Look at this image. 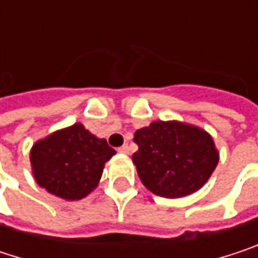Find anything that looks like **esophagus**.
<instances>
[{"instance_id": "1", "label": "esophagus", "mask_w": 258, "mask_h": 258, "mask_svg": "<svg viewBox=\"0 0 258 258\" xmlns=\"http://www.w3.org/2000/svg\"><path fill=\"white\" fill-rule=\"evenodd\" d=\"M119 152H122V154H128V152H130L128 145H122V146L119 148Z\"/></svg>"}]
</instances>
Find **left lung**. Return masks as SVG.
Wrapping results in <instances>:
<instances>
[{
  "label": "left lung",
  "instance_id": "left-lung-1",
  "mask_svg": "<svg viewBox=\"0 0 258 258\" xmlns=\"http://www.w3.org/2000/svg\"><path fill=\"white\" fill-rule=\"evenodd\" d=\"M134 143L133 163L142 183L167 199L199 191L220 160L208 131L179 121H154L134 133Z\"/></svg>",
  "mask_w": 258,
  "mask_h": 258
}]
</instances>
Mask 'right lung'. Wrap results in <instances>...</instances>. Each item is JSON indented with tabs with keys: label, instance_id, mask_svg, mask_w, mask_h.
I'll return each mask as SVG.
<instances>
[{
	"label": "right lung",
	"instance_id": "add662e5",
	"mask_svg": "<svg viewBox=\"0 0 258 258\" xmlns=\"http://www.w3.org/2000/svg\"><path fill=\"white\" fill-rule=\"evenodd\" d=\"M115 154L106 139L73 124L37 140L29 161L41 188L64 200H80L97 188L104 164Z\"/></svg>",
	"mask_w": 258,
	"mask_h": 258
}]
</instances>
